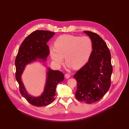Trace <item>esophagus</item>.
<instances>
[{"label": "esophagus", "mask_w": 129, "mask_h": 129, "mask_svg": "<svg viewBox=\"0 0 129 129\" xmlns=\"http://www.w3.org/2000/svg\"><path fill=\"white\" fill-rule=\"evenodd\" d=\"M64 77L66 78V79H68L70 77H71V75H70V74H66L64 75Z\"/></svg>", "instance_id": "esophagus-1"}]
</instances>
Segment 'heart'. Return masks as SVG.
<instances>
[{"instance_id": "1", "label": "heart", "mask_w": 129, "mask_h": 129, "mask_svg": "<svg viewBox=\"0 0 129 129\" xmlns=\"http://www.w3.org/2000/svg\"><path fill=\"white\" fill-rule=\"evenodd\" d=\"M92 50L93 42L90 37L66 34L56 39L54 46L49 48V54L56 65L62 64L64 57L68 67L77 69L87 63Z\"/></svg>"}]
</instances>
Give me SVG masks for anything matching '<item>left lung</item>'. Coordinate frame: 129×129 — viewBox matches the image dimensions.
<instances>
[{
    "label": "left lung",
    "mask_w": 129,
    "mask_h": 129,
    "mask_svg": "<svg viewBox=\"0 0 129 129\" xmlns=\"http://www.w3.org/2000/svg\"><path fill=\"white\" fill-rule=\"evenodd\" d=\"M83 32L91 39L93 50L88 62L74 75L77 81L75 97L81 102L91 104L101 100L110 88L112 66L105 41L95 33Z\"/></svg>",
    "instance_id": "1"
}]
</instances>
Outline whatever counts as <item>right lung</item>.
I'll use <instances>...</instances> for the list:
<instances>
[{"label": "right lung", "mask_w": 129, "mask_h": 129, "mask_svg": "<svg viewBox=\"0 0 129 129\" xmlns=\"http://www.w3.org/2000/svg\"><path fill=\"white\" fill-rule=\"evenodd\" d=\"M54 34L55 33L49 30L34 31L22 42L15 58V78L19 85V91L21 95L34 106L44 107L53 102L55 100L56 85L64 80V75L62 72L48 68L44 90L39 97L28 94L21 81V76L27 64L38 58L44 61L47 60L49 54V49L47 43Z\"/></svg>", "instance_id": "1"}]
</instances>
